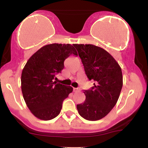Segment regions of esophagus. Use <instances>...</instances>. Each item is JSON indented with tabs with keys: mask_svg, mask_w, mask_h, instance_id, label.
I'll return each mask as SVG.
<instances>
[{
	"mask_svg": "<svg viewBox=\"0 0 148 148\" xmlns=\"http://www.w3.org/2000/svg\"><path fill=\"white\" fill-rule=\"evenodd\" d=\"M80 90H81V89L80 88H74V92H79Z\"/></svg>",
	"mask_w": 148,
	"mask_h": 148,
	"instance_id": "obj_1",
	"label": "esophagus"
}]
</instances>
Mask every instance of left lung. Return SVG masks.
<instances>
[{
  "label": "left lung",
  "instance_id": "8db88e82",
  "mask_svg": "<svg viewBox=\"0 0 148 148\" xmlns=\"http://www.w3.org/2000/svg\"><path fill=\"white\" fill-rule=\"evenodd\" d=\"M89 80L95 81L90 90H84L86 100L77 104L81 117L90 121L104 118L116 104L123 88L120 66L111 54L93 45L74 44Z\"/></svg>",
  "mask_w": 148,
  "mask_h": 148
}]
</instances>
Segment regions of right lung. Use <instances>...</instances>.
Wrapping results in <instances>:
<instances>
[{"mask_svg": "<svg viewBox=\"0 0 148 148\" xmlns=\"http://www.w3.org/2000/svg\"><path fill=\"white\" fill-rule=\"evenodd\" d=\"M78 56L70 44H50L42 47L27 61L21 73V91L30 112L36 118L49 120L60 113L62 101L73 90L56 84V74L64 68L69 56Z\"/></svg>", "mask_w": 148, "mask_h": 148, "instance_id": "1", "label": "right lung"}]
</instances>
